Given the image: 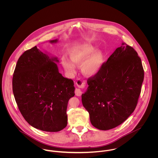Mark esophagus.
Returning <instances> with one entry per match:
<instances>
[{"mask_svg":"<svg viewBox=\"0 0 158 158\" xmlns=\"http://www.w3.org/2000/svg\"><path fill=\"white\" fill-rule=\"evenodd\" d=\"M77 86L80 88H83L86 85V82L85 81H83V80H81V79H78L77 81V83H76ZM80 88H76L75 90V95H77V96H80L82 94V91L80 89Z\"/></svg>","mask_w":158,"mask_h":158,"instance_id":"34e87169","label":"esophagus"}]
</instances>
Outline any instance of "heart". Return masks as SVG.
I'll list each match as a JSON object with an SVG mask.
<instances>
[{
  "mask_svg": "<svg viewBox=\"0 0 158 158\" xmlns=\"http://www.w3.org/2000/svg\"><path fill=\"white\" fill-rule=\"evenodd\" d=\"M70 60L66 56L61 58V64L69 75H72L76 66L81 65L82 73L87 77H94L101 70L104 63L103 53L97 50L94 45L84 44L72 48L69 54Z\"/></svg>",
  "mask_w": 158,
  "mask_h": 158,
  "instance_id": "1",
  "label": "heart"
}]
</instances>
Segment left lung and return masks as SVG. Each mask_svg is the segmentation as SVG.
I'll return each instance as SVG.
<instances>
[{"instance_id": "obj_1", "label": "left lung", "mask_w": 158, "mask_h": 158, "mask_svg": "<svg viewBox=\"0 0 158 158\" xmlns=\"http://www.w3.org/2000/svg\"><path fill=\"white\" fill-rule=\"evenodd\" d=\"M143 77L137 53L122 43L100 72L88 80V89L81 95L92 125L108 130L125 122L135 110Z\"/></svg>"}]
</instances>
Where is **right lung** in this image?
<instances>
[{"instance_id":"right-lung-1","label":"right lung","mask_w":158,"mask_h":158,"mask_svg":"<svg viewBox=\"0 0 158 158\" xmlns=\"http://www.w3.org/2000/svg\"><path fill=\"white\" fill-rule=\"evenodd\" d=\"M58 63L57 57L35 46L19 57L13 77L20 112L31 126L44 131L57 132L67 126L68 102L75 95L73 81L59 72Z\"/></svg>"}]
</instances>
